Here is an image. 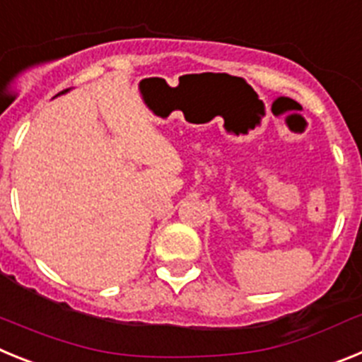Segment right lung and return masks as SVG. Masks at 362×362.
Instances as JSON below:
<instances>
[{"label":"right lung","mask_w":362,"mask_h":362,"mask_svg":"<svg viewBox=\"0 0 362 362\" xmlns=\"http://www.w3.org/2000/svg\"><path fill=\"white\" fill-rule=\"evenodd\" d=\"M63 92H66V90H62V94H63Z\"/></svg>","instance_id":"1"}]
</instances>
